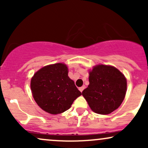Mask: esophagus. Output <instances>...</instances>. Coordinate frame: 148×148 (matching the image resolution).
Masks as SVG:
<instances>
[{"label": "esophagus", "mask_w": 148, "mask_h": 148, "mask_svg": "<svg viewBox=\"0 0 148 148\" xmlns=\"http://www.w3.org/2000/svg\"><path fill=\"white\" fill-rule=\"evenodd\" d=\"M85 88H86V87H85V86H82V87L79 88V90H80V91H81V92H83V90H84L85 89Z\"/></svg>", "instance_id": "34e87169"}]
</instances>
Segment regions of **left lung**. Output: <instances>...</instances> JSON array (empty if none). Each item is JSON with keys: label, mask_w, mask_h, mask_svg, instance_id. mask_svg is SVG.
<instances>
[{"label": "left lung", "mask_w": 148, "mask_h": 148, "mask_svg": "<svg viewBox=\"0 0 148 148\" xmlns=\"http://www.w3.org/2000/svg\"><path fill=\"white\" fill-rule=\"evenodd\" d=\"M90 84L83 96L95 113L109 114L120 106L125 97L127 80L112 66H96L90 72Z\"/></svg>", "instance_id": "1"}]
</instances>
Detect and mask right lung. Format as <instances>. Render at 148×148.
Wrapping results in <instances>:
<instances>
[{"instance_id":"right-lung-1","label":"right lung","mask_w":148,"mask_h":148,"mask_svg":"<svg viewBox=\"0 0 148 148\" xmlns=\"http://www.w3.org/2000/svg\"><path fill=\"white\" fill-rule=\"evenodd\" d=\"M30 88L37 105L51 114L68 110L81 95L68 76L67 67L62 63L45 66L37 71L32 78Z\"/></svg>"}]
</instances>
